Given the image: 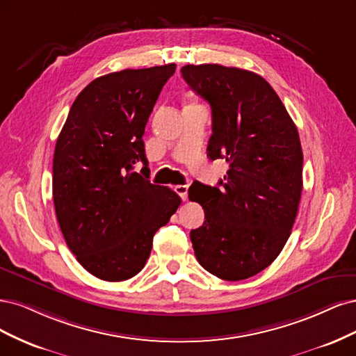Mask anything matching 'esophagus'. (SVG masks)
<instances>
[{"mask_svg": "<svg viewBox=\"0 0 356 356\" xmlns=\"http://www.w3.org/2000/svg\"><path fill=\"white\" fill-rule=\"evenodd\" d=\"M175 191H176V193L179 195V197H180L183 201L188 200V185H177V186L175 188Z\"/></svg>", "mask_w": 356, "mask_h": 356, "instance_id": "esophagus-1", "label": "esophagus"}]
</instances>
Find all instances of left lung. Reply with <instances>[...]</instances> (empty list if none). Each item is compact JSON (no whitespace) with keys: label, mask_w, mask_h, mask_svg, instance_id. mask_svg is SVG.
Segmentation results:
<instances>
[{"label":"left lung","mask_w":356,"mask_h":356,"mask_svg":"<svg viewBox=\"0 0 356 356\" xmlns=\"http://www.w3.org/2000/svg\"><path fill=\"white\" fill-rule=\"evenodd\" d=\"M180 72L211 106L210 159L229 163L220 188H189V200L205 213L202 226L191 231L195 256L217 278L247 280L278 257L291 234L303 188L299 131L254 72L214 63Z\"/></svg>","instance_id":"obj_1"}]
</instances>
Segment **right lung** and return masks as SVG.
I'll return each instance as SVG.
<instances>
[{"instance_id":"obj_1","label":"right lung","mask_w":356,"mask_h":356,"mask_svg":"<svg viewBox=\"0 0 356 356\" xmlns=\"http://www.w3.org/2000/svg\"><path fill=\"white\" fill-rule=\"evenodd\" d=\"M176 65L124 70L91 81L72 103L53 158V201L67 247L81 266L103 281L139 273L152 239L168 223L180 197L155 186L143 133Z\"/></svg>"}]
</instances>
